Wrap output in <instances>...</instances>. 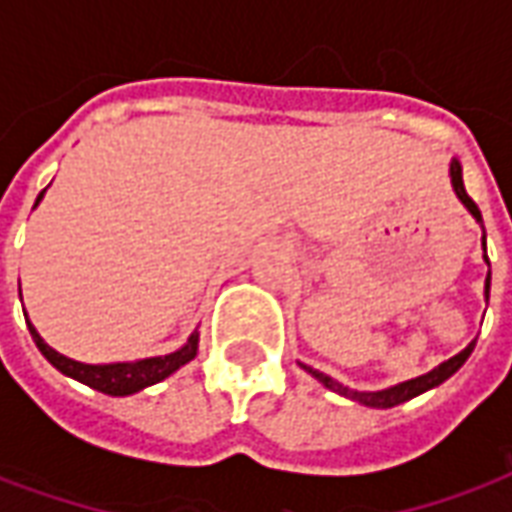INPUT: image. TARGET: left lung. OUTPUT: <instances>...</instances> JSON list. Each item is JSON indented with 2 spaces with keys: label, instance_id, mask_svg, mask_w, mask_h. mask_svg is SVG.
I'll use <instances>...</instances> for the list:
<instances>
[{
  "label": "left lung",
  "instance_id": "8db88e82",
  "mask_svg": "<svg viewBox=\"0 0 512 512\" xmlns=\"http://www.w3.org/2000/svg\"><path fill=\"white\" fill-rule=\"evenodd\" d=\"M450 175H452V189H455V194H458V200L469 208V213H472L477 222H483V216H480V208L474 205V200L466 194V186H463V175H461V164L458 161H452L450 167ZM483 246H485V235H483ZM485 260H488V255H485ZM488 290H491V274H488V279H485V299H488ZM474 351V343H469L466 348H463L461 354L452 356V359H447L444 365H439L436 370H430V373H425V376L419 378H411V381H403V384L397 386H389V389H381V392H354V389H348V386L337 384L334 378L323 376V373H318V370H312V367L301 365L307 373H312V376L318 378L326 389H332V392H340V395L351 397V400H356V403H362V406H373V408H392L397 406V403H406V400H411V397L422 395V392H428V389H433V386H439L441 381H447V378L458 370V367L469 359V354Z\"/></svg>",
  "mask_w": 512,
  "mask_h": 512
}]
</instances>
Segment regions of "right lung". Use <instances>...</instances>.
<instances>
[{
    "label": "right lung",
    "instance_id": "right-lung-1",
    "mask_svg": "<svg viewBox=\"0 0 512 512\" xmlns=\"http://www.w3.org/2000/svg\"><path fill=\"white\" fill-rule=\"evenodd\" d=\"M43 197V191L38 194V202ZM35 202V205H38ZM29 334H32V340L40 348V354L49 359L51 365L57 367L60 373L65 376L76 378V381H82V384L93 386L98 392H104V395H134L139 389H145L150 384H158V381H164L167 376H172L178 367H183L186 362H191L194 356H197V337L200 334L194 332L189 337V343L183 345L180 351L167 356H153V359H142V362H117V365H82V362H73L68 356L57 354L54 348L40 340V334L35 332V326L27 323Z\"/></svg>",
    "mask_w": 512,
    "mask_h": 512
}]
</instances>
